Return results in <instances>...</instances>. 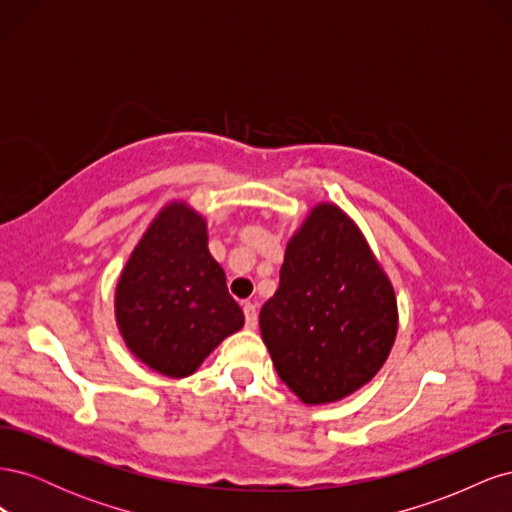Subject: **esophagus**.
Here are the masks:
<instances>
[{"mask_svg": "<svg viewBox=\"0 0 512 512\" xmlns=\"http://www.w3.org/2000/svg\"><path fill=\"white\" fill-rule=\"evenodd\" d=\"M243 312H245V327L247 329H256V324H258L256 305L254 303H245L243 305Z\"/></svg>", "mask_w": 512, "mask_h": 512, "instance_id": "esophagus-1", "label": "esophagus"}]
</instances>
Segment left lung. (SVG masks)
<instances>
[{
    "label": "left lung",
    "mask_w": 512,
    "mask_h": 512,
    "mask_svg": "<svg viewBox=\"0 0 512 512\" xmlns=\"http://www.w3.org/2000/svg\"><path fill=\"white\" fill-rule=\"evenodd\" d=\"M397 327L393 282L359 224L335 203L314 205L286 243L280 288L260 309L277 376L305 406L333 404L378 374Z\"/></svg>",
    "instance_id": "obj_1"
}]
</instances>
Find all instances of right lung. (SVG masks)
<instances>
[{
  "instance_id": "obj_1",
  "label": "right lung",
  "mask_w": 512,
  "mask_h": 512,
  "mask_svg": "<svg viewBox=\"0 0 512 512\" xmlns=\"http://www.w3.org/2000/svg\"><path fill=\"white\" fill-rule=\"evenodd\" d=\"M115 322L126 348L166 378H188L245 316L209 252L207 218L170 200L147 226L115 286Z\"/></svg>"
}]
</instances>
